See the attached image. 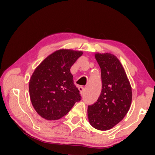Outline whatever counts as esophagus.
Wrapping results in <instances>:
<instances>
[{"label":"esophagus","mask_w":155,"mask_h":155,"mask_svg":"<svg viewBox=\"0 0 155 155\" xmlns=\"http://www.w3.org/2000/svg\"><path fill=\"white\" fill-rule=\"evenodd\" d=\"M78 90H79L80 92L81 95H83L84 94V92H85V88L82 87H78Z\"/></svg>","instance_id":"34e87169"}]
</instances>
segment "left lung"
Returning a JSON list of instances; mask_svg holds the SVG:
<instances>
[{"label": "left lung", "instance_id": "1", "mask_svg": "<svg viewBox=\"0 0 155 155\" xmlns=\"http://www.w3.org/2000/svg\"><path fill=\"white\" fill-rule=\"evenodd\" d=\"M95 58L101 68L102 90L96 102L88 106V119L94 128L107 130L128 113L132 101V89L117 57L109 53H97Z\"/></svg>", "mask_w": 155, "mask_h": 155}]
</instances>
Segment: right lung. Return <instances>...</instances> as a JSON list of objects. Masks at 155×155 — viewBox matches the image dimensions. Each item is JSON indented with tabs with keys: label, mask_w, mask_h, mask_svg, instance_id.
<instances>
[{
	"label": "right lung",
	"mask_w": 155,
	"mask_h": 155,
	"mask_svg": "<svg viewBox=\"0 0 155 155\" xmlns=\"http://www.w3.org/2000/svg\"><path fill=\"white\" fill-rule=\"evenodd\" d=\"M83 52L60 49L46 57L31 75L29 91L35 111L46 120H58L80 101L71 68Z\"/></svg>",
	"instance_id": "1"
}]
</instances>
